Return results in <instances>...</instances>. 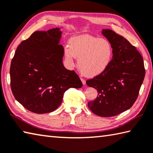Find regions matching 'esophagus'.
I'll return each instance as SVG.
<instances>
[{
  "label": "esophagus",
  "mask_w": 153,
  "mask_h": 153,
  "mask_svg": "<svg viewBox=\"0 0 153 153\" xmlns=\"http://www.w3.org/2000/svg\"><path fill=\"white\" fill-rule=\"evenodd\" d=\"M81 81H82V82L83 85H85V80L84 79L81 78Z\"/></svg>",
  "instance_id": "34e87169"
}]
</instances>
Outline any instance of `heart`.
Masks as SVG:
<instances>
[{"instance_id":"1","label":"heart","mask_w":153,"mask_h":153,"mask_svg":"<svg viewBox=\"0 0 153 153\" xmlns=\"http://www.w3.org/2000/svg\"><path fill=\"white\" fill-rule=\"evenodd\" d=\"M65 62L73 68L76 57L80 71L85 76L94 77L101 75L112 62L114 49L109 41L84 34L72 37L69 46L63 49Z\"/></svg>"}]
</instances>
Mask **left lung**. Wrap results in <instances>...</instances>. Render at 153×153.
Listing matches in <instances>:
<instances>
[{
    "mask_svg": "<svg viewBox=\"0 0 153 153\" xmlns=\"http://www.w3.org/2000/svg\"><path fill=\"white\" fill-rule=\"evenodd\" d=\"M112 44L113 58L103 74L86 81L98 91V96L89 102L91 112L102 117H110L132 106L139 94L145 76L142 55L123 36L110 29H102Z\"/></svg>",
    "mask_w": 153,
    "mask_h": 153,
    "instance_id": "obj_1",
    "label": "left lung"
}]
</instances>
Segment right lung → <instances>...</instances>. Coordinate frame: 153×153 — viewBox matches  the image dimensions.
<instances>
[{
  "label": "right lung",
  "instance_id": "add662e5",
  "mask_svg": "<svg viewBox=\"0 0 153 153\" xmlns=\"http://www.w3.org/2000/svg\"><path fill=\"white\" fill-rule=\"evenodd\" d=\"M62 33L59 28L34 32L21 43L11 62L13 96L32 112H53L62 104L66 90L82 87L77 74L63 64Z\"/></svg>",
  "mask_w": 153,
  "mask_h": 153
}]
</instances>
